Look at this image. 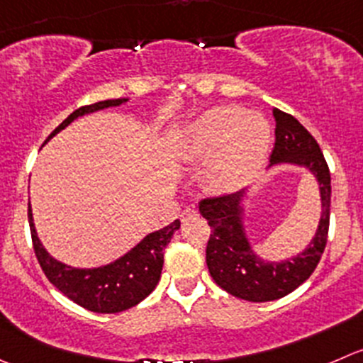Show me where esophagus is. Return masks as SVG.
Instances as JSON below:
<instances>
[{
	"instance_id": "1",
	"label": "esophagus",
	"mask_w": 363,
	"mask_h": 363,
	"mask_svg": "<svg viewBox=\"0 0 363 363\" xmlns=\"http://www.w3.org/2000/svg\"><path fill=\"white\" fill-rule=\"evenodd\" d=\"M196 216V209H193V207H188V209H184L181 213V220L182 221H188L191 220V218Z\"/></svg>"
}]
</instances>
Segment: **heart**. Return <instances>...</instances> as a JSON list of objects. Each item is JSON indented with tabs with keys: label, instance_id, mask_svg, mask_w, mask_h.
Instances as JSON below:
<instances>
[{
	"label": "heart",
	"instance_id": "1",
	"mask_svg": "<svg viewBox=\"0 0 363 363\" xmlns=\"http://www.w3.org/2000/svg\"><path fill=\"white\" fill-rule=\"evenodd\" d=\"M271 143V128L255 111L218 106L203 111L182 133V152L203 163L206 182L216 191H238L262 170Z\"/></svg>",
	"mask_w": 363,
	"mask_h": 363
}]
</instances>
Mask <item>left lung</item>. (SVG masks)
I'll list each match as a JSON object with an SVG mask.
<instances>
[{
    "mask_svg": "<svg viewBox=\"0 0 363 363\" xmlns=\"http://www.w3.org/2000/svg\"><path fill=\"white\" fill-rule=\"evenodd\" d=\"M273 117L277 129L269 168L279 164L307 168L319 186L321 218L307 248L282 260H264L252 248L242 223L245 189L232 195L206 199L199 203L200 214L213 228L206 248L211 277L228 294L255 303L287 296L314 273L325 252L330 225L332 179L318 142L293 115L275 108Z\"/></svg>",
    "mask_w": 363,
    "mask_h": 363,
    "instance_id": "obj_1",
    "label": "left lung"
}]
</instances>
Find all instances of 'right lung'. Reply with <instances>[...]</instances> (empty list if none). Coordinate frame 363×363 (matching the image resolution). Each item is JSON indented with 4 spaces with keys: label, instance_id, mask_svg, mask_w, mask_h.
<instances>
[{
    "label": "right lung",
    "instance_id": "1",
    "mask_svg": "<svg viewBox=\"0 0 363 363\" xmlns=\"http://www.w3.org/2000/svg\"><path fill=\"white\" fill-rule=\"evenodd\" d=\"M128 101L129 99H108L72 111L49 135L45 142L58 135L77 117L104 110V108L121 106ZM28 221H30L35 255H37L38 264L49 282L74 303L90 312H99V314H117V312L128 311L145 300L156 289L161 279V269H163V250L170 242L174 232L181 227V221L175 220L174 223L167 225L160 230L150 232L135 248H131L128 253L106 266L72 267L56 260L42 246L37 230H35L30 202H28Z\"/></svg>",
    "mask_w": 363,
    "mask_h": 363
}]
</instances>
